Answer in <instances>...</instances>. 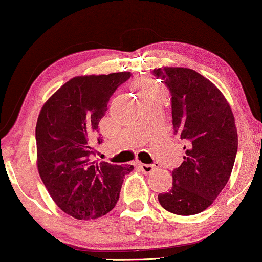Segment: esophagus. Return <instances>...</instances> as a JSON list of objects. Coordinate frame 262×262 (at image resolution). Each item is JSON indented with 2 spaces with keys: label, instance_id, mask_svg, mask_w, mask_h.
Here are the masks:
<instances>
[{
  "label": "esophagus",
  "instance_id": "34e87169",
  "mask_svg": "<svg viewBox=\"0 0 262 262\" xmlns=\"http://www.w3.org/2000/svg\"><path fill=\"white\" fill-rule=\"evenodd\" d=\"M139 168H141V170L143 171L144 174H150L152 173L154 170L157 169V166L156 164H139Z\"/></svg>",
  "mask_w": 262,
  "mask_h": 262
}]
</instances>
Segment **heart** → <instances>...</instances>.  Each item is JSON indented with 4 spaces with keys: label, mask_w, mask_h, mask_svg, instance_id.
Returning <instances> with one entry per match:
<instances>
[{
    "label": "heart",
    "mask_w": 262,
    "mask_h": 262,
    "mask_svg": "<svg viewBox=\"0 0 262 262\" xmlns=\"http://www.w3.org/2000/svg\"><path fill=\"white\" fill-rule=\"evenodd\" d=\"M154 88H156L154 84L148 83V82H143V83H141V84L138 85L139 94H141V93H143V92H146V91H149V89H154Z\"/></svg>",
    "instance_id": "heart-1"
}]
</instances>
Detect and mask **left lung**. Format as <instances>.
I'll use <instances>...</instances> for the list:
<instances>
[{
  "mask_svg": "<svg viewBox=\"0 0 262 262\" xmlns=\"http://www.w3.org/2000/svg\"><path fill=\"white\" fill-rule=\"evenodd\" d=\"M151 74L170 92L174 135L185 142L184 162L171 171L173 187L160 193L161 206L191 216L207 209L230 178L237 131L224 95L187 68H159Z\"/></svg>",
  "mask_w": 262,
  "mask_h": 262,
  "instance_id": "left-lung-1",
  "label": "left lung"
}]
</instances>
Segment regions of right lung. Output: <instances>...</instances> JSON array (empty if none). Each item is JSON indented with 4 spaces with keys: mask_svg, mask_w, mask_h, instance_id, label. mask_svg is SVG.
<instances>
[{
    "mask_svg": "<svg viewBox=\"0 0 262 262\" xmlns=\"http://www.w3.org/2000/svg\"><path fill=\"white\" fill-rule=\"evenodd\" d=\"M131 73L71 78L40 111L35 127L38 170L57 206L76 220L108 213L119 199L125 175L134 166L91 162L99 121L111 96Z\"/></svg>",
    "mask_w": 262,
    "mask_h": 262,
    "instance_id": "obj_1",
    "label": "right lung"
}]
</instances>
